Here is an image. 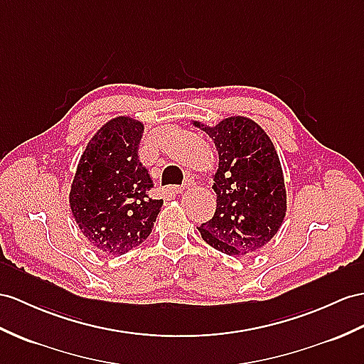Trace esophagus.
<instances>
[{
    "label": "esophagus",
    "instance_id": "1",
    "mask_svg": "<svg viewBox=\"0 0 364 364\" xmlns=\"http://www.w3.org/2000/svg\"><path fill=\"white\" fill-rule=\"evenodd\" d=\"M188 187H190V182H187V183H182V185H177V187H174V188H173V191L179 194V193H183V191L187 190Z\"/></svg>",
    "mask_w": 364,
    "mask_h": 364
}]
</instances>
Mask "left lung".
Here are the masks:
<instances>
[{
  "label": "left lung",
  "instance_id": "1",
  "mask_svg": "<svg viewBox=\"0 0 364 364\" xmlns=\"http://www.w3.org/2000/svg\"><path fill=\"white\" fill-rule=\"evenodd\" d=\"M194 127L215 141L219 168L213 179L216 211L198 230L203 241L230 256L261 250L278 233L287 200L279 157L264 129L247 117Z\"/></svg>",
  "mask_w": 364,
  "mask_h": 364
}]
</instances>
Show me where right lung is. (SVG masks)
I'll return each mask as SVG.
<instances>
[{
    "label": "right lung",
    "instance_id": "add662e5",
    "mask_svg": "<svg viewBox=\"0 0 364 364\" xmlns=\"http://www.w3.org/2000/svg\"><path fill=\"white\" fill-rule=\"evenodd\" d=\"M144 125L115 117L103 125L80 159L69 193L75 223L95 249L125 255L151 233L162 199H151V176L139 161Z\"/></svg>",
    "mask_w": 364,
    "mask_h": 364
}]
</instances>
